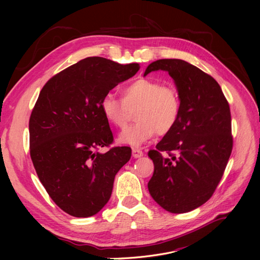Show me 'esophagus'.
<instances>
[{
  "label": "esophagus",
  "mask_w": 260,
  "mask_h": 260,
  "mask_svg": "<svg viewBox=\"0 0 260 260\" xmlns=\"http://www.w3.org/2000/svg\"><path fill=\"white\" fill-rule=\"evenodd\" d=\"M132 156L135 157V158H140V157L143 156V152L139 148H133L132 149Z\"/></svg>",
  "instance_id": "1"
}]
</instances>
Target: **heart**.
<instances>
[{
    "mask_svg": "<svg viewBox=\"0 0 260 260\" xmlns=\"http://www.w3.org/2000/svg\"><path fill=\"white\" fill-rule=\"evenodd\" d=\"M101 111L114 127L122 129L127 125L131 113L136 111L137 123L124 129L118 141L121 144L141 146L158 133H169L179 121L181 99L172 85L141 78L122 89V101L107 93L101 101Z\"/></svg>",
    "mask_w": 260,
    "mask_h": 260,
    "instance_id": "heart-1",
    "label": "heart"
}]
</instances>
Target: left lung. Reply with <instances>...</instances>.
Instances as JSON below:
<instances>
[{
	"mask_svg": "<svg viewBox=\"0 0 260 260\" xmlns=\"http://www.w3.org/2000/svg\"><path fill=\"white\" fill-rule=\"evenodd\" d=\"M156 70L168 72L174 79L181 115L175 128L148 152L154 174L147 187L165 210L182 214L206 203L223 176L233 146L230 107L214 78L190 62L158 59L144 76Z\"/></svg>",
	"mask_w": 260,
	"mask_h": 260,
	"instance_id": "8db88e82",
	"label": "left lung"
}]
</instances>
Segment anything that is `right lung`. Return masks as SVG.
<instances>
[{
	"mask_svg": "<svg viewBox=\"0 0 260 260\" xmlns=\"http://www.w3.org/2000/svg\"><path fill=\"white\" fill-rule=\"evenodd\" d=\"M140 65L86 57L52 77L42 88L29 120L30 156L54 203L68 215L91 217L111 199L115 176L131 157L113 143L101 101Z\"/></svg>",
	"mask_w": 260,
	"mask_h": 260,
	"instance_id": "obj_1",
	"label": "right lung"
}]
</instances>
